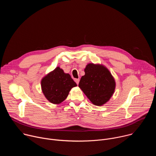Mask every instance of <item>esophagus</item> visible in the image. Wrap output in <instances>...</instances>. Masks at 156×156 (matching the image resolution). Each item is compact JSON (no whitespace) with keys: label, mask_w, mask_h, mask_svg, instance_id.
Instances as JSON below:
<instances>
[{"label":"esophagus","mask_w":156,"mask_h":156,"mask_svg":"<svg viewBox=\"0 0 156 156\" xmlns=\"http://www.w3.org/2000/svg\"><path fill=\"white\" fill-rule=\"evenodd\" d=\"M75 81L76 82V83L77 84H78V83H79V82H80V79H79V78H76V79H75Z\"/></svg>","instance_id":"obj_1"}]
</instances>
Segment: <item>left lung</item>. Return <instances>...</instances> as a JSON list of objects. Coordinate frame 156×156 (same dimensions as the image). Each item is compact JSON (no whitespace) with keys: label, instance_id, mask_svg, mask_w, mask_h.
Here are the masks:
<instances>
[{"label":"left lung","instance_id":"1","mask_svg":"<svg viewBox=\"0 0 156 156\" xmlns=\"http://www.w3.org/2000/svg\"><path fill=\"white\" fill-rule=\"evenodd\" d=\"M84 72L78 86L93 104H104L114 93L115 82L113 76L103 65L93 63L88 64Z\"/></svg>","mask_w":156,"mask_h":156}]
</instances>
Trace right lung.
I'll use <instances>...</instances> for the list:
<instances>
[{
    "instance_id": "obj_1",
    "label": "right lung",
    "mask_w": 156,
    "mask_h": 156,
    "mask_svg": "<svg viewBox=\"0 0 156 156\" xmlns=\"http://www.w3.org/2000/svg\"><path fill=\"white\" fill-rule=\"evenodd\" d=\"M76 86V83L68 73L57 67L41 81L42 92L51 103L58 104L67 98L71 89Z\"/></svg>"
}]
</instances>
